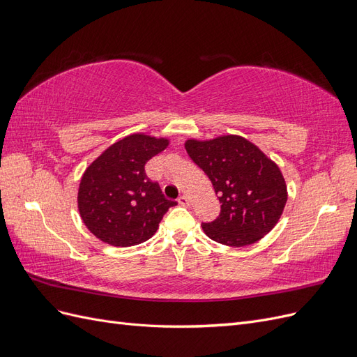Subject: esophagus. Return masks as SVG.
<instances>
[{"label":"esophagus","instance_id":"obj_1","mask_svg":"<svg viewBox=\"0 0 357 357\" xmlns=\"http://www.w3.org/2000/svg\"><path fill=\"white\" fill-rule=\"evenodd\" d=\"M177 201H178L180 205H189V198L186 195H181Z\"/></svg>","mask_w":357,"mask_h":357}]
</instances>
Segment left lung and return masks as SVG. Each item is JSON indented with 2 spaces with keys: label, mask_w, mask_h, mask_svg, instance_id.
Listing matches in <instances>:
<instances>
[{
  "label": "left lung",
  "mask_w": 357,
  "mask_h": 357,
  "mask_svg": "<svg viewBox=\"0 0 357 357\" xmlns=\"http://www.w3.org/2000/svg\"><path fill=\"white\" fill-rule=\"evenodd\" d=\"M185 147L222 204L219 218L202 225L205 235L231 247L262 240L287 202L286 181L275 162L241 135L189 138Z\"/></svg>",
  "instance_id": "left-lung-1"
}]
</instances>
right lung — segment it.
<instances>
[{"instance_id": "add662e5", "label": "right lung", "mask_w": 357, "mask_h": 357, "mask_svg": "<svg viewBox=\"0 0 357 357\" xmlns=\"http://www.w3.org/2000/svg\"><path fill=\"white\" fill-rule=\"evenodd\" d=\"M169 139L143 132L119 139L83 172L77 207L96 238L129 247L152 238L176 201L167 199L144 171L147 160L164 152Z\"/></svg>"}]
</instances>
